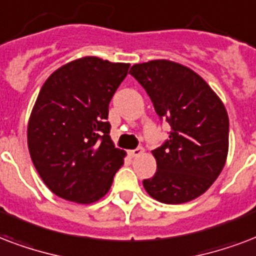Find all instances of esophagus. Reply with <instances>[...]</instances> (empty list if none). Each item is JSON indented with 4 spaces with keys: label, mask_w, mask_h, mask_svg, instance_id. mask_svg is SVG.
Segmentation results:
<instances>
[{
    "label": "esophagus",
    "mask_w": 256,
    "mask_h": 256,
    "mask_svg": "<svg viewBox=\"0 0 256 256\" xmlns=\"http://www.w3.org/2000/svg\"><path fill=\"white\" fill-rule=\"evenodd\" d=\"M142 154H144V148H142V146H138L136 150H130V155L132 156V158H138V156H142Z\"/></svg>",
    "instance_id": "34e87169"
}]
</instances>
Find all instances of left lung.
Wrapping results in <instances>:
<instances>
[{
    "instance_id": "1",
    "label": "left lung",
    "mask_w": 256,
    "mask_h": 256,
    "mask_svg": "<svg viewBox=\"0 0 256 256\" xmlns=\"http://www.w3.org/2000/svg\"><path fill=\"white\" fill-rule=\"evenodd\" d=\"M130 73L146 89L170 138L152 150L158 171L142 186L158 202L199 198L220 175L228 154V114L216 93L188 66L170 60L134 64Z\"/></svg>"
}]
</instances>
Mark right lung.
Instances as JSON below:
<instances>
[{"instance_id":"right-lung-1","label":"right lung","mask_w":256,"mask_h":256,"mask_svg":"<svg viewBox=\"0 0 256 256\" xmlns=\"http://www.w3.org/2000/svg\"><path fill=\"white\" fill-rule=\"evenodd\" d=\"M128 69L88 56L62 65L44 82L28 122V148L54 195L90 204L110 191L126 152L110 140L108 108Z\"/></svg>"}]
</instances>
